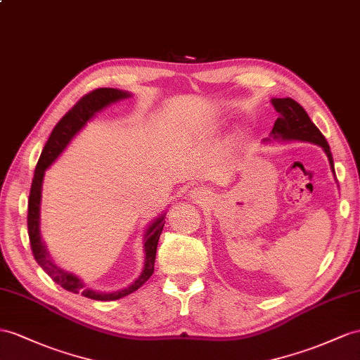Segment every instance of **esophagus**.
<instances>
[{"instance_id":"1","label":"esophagus","mask_w":360,"mask_h":360,"mask_svg":"<svg viewBox=\"0 0 360 360\" xmlns=\"http://www.w3.org/2000/svg\"><path fill=\"white\" fill-rule=\"evenodd\" d=\"M208 195H210V193H208L205 188H202V187H195V188H191V190L188 191L190 199L196 200V202L207 200V199H208Z\"/></svg>"}]
</instances>
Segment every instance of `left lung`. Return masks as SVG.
<instances>
[{"mask_svg":"<svg viewBox=\"0 0 360 360\" xmlns=\"http://www.w3.org/2000/svg\"><path fill=\"white\" fill-rule=\"evenodd\" d=\"M271 101L276 112L280 114V117L276 118L269 138H266L264 141H306L318 144L322 147V150L326 152L330 162V169L335 174L333 156H331L330 146L326 140V136L321 134V131L315 124H313L304 108L290 97L272 98Z\"/></svg>","mask_w":360,"mask_h":360,"instance_id":"obj_1","label":"left lung"}]
</instances>
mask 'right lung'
Returning a JSON list of instances; mask_svg holds the SVG:
<instances>
[{
  "instance_id": "right-lung-1",
  "label": "right lung",
  "mask_w": 360,
  "mask_h": 360,
  "mask_svg": "<svg viewBox=\"0 0 360 360\" xmlns=\"http://www.w3.org/2000/svg\"><path fill=\"white\" fill-rule=\"evenodd\" d=\"M132 97L131 92L122 91L117 88H98L96 91L89 92L85 97H82L77 103L70 109L68 112L62 117L60 122L53 129V132L49 138V141L45 143L44 150L41 153V158L38 161L34 170V176L32 181V188H30V196H29V214H27V226H29V238H30V246L34 255V260L38 262L41 268L47 272L53 281H56L63 289L72 292V293H80L82 297H86L96 301H114L120 300L123 297H127L132 292L138 290L141 285L150 278L153 274V266H155V257H156V248H158V240L161 231L164 228V217L165 211L160 214L156 219L147 226L144 238H143V248H144V266L143 271L135 281H132L127 288L112 290V292H98L88 288L80 280L76 274L67 272L65 269L59 268V266L51 260V257L47 251V246L42 242L41 238V198H42V182L45 176V170H47L50 165L56 161L60 153L67 149V146L71 143L72 138H75L82 129L86 126L89 120L94 118V115L105 108L117 103L120 100H124Z\"/></svg>"
}]
</instances>
